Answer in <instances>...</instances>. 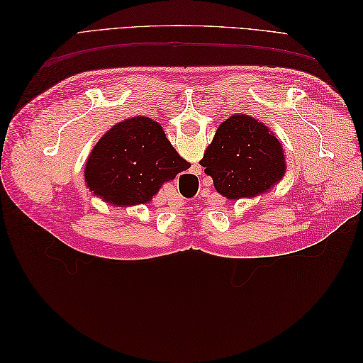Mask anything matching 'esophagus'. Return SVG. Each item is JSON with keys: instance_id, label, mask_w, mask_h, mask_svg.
Masks as SVG:
<instances>
[{"instance_id": "34e87169", "label": "esophagus", "mask_w": 363, "mask_h": 363, "mask_svg": "<svg viewBox=\"0 0 363 363\" xmlns=\"http://www.w3.org/2000/svg\"><path fill=\"white\" fill-rule=\"evenodd\" d=\"M199 171H200V172H201V168H200V169H199Z\"/></svg>"}]
</instances>
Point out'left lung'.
<instances>
[{
  "instance_id": "8db88e82",
  "label": "left lung",
  "mask_w": 363,
  "mask_h": 363,
  "mask_svg": "<svg viewBox=\"0 0 363 363\" xmlns=\"http://www.w3.org/2000/svg\"><path fill=\"white\" fill-rule=\"evenodd\" d=\"M279 139L248 115H233L218 127L200 164L228 200L268 192L286 171Z\"/></svg>"
}]
</instances>
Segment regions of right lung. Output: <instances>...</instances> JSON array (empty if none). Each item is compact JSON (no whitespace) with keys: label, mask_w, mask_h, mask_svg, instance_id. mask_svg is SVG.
Returning <instances> with one entry per match:
<instances>
[{"label":"right lung","mask_w":363,"mask_h":363,"mask_svg":"<svg viewBox=\"0 0 363 363\" xmlns=\"http://www.w3.org/2000/svg\"><path fill=\"white\" fill-rule=\"evenodd\" d=\"M191 168L174 150L160 124L135 116L113 125L87 159V188L113 206L145 204L164 182Z\"/></svg>","instance_id":"add662e5"}]
</instances>
